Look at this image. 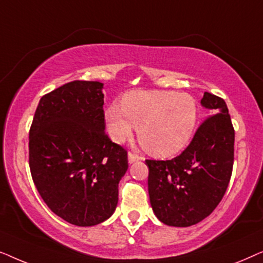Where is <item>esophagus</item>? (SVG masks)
<instances>
[{
  "mask_svg": "<svg viewBox=\"0 0 263 263\" xmlns=\"http://www.w3.org/2000/svg\"><path fill=\"white\" fill-rule=\"evenodd\" d=\"M141 159V157L140 156H138V154H135V153H133V152H129L128 153V161L129 163H134V161H136V160H140Z\"/></svg>",
  "mask_w": 263,
  "mask_h": 263,
  "instance_id": "1",
  "label": "esophagus"
}]
</instances>
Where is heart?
Wrapping results in <instances>:
<instances>
[{
  "instance_id": "b5f03b06",
  "label": "heart",
  "mask_w": 263,
  "mask_h": 263,
  "mask_svg": "<svg viewBox=\"0 0 263 263\" xmlns=\"http://www.w3.org/2000/svg\"><path fill=\"white\" fill-rule=\"evenodd\" d=\"M111 139L122 142L138 128L139 142L160 158L174 157L188 146L197 123L195 99L171 91H135L123 96L121 107L105 111Z\"/></svg>"
}]
</instances>
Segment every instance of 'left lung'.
Here are the masks:
<instances>
[{
	"label": "left lung",
	"instance_id": "left-lung-1",
	"mask_svg": "<svg viewBox=\"0 0 263 263\" xmlns=\"http://www.w3.org/2000/svg\"><path fill=\"white\" fill-rule=\"evenodd\" d=\"M201 104L212 115L189 146L171 160H146L151 206L168 226L186 228L207 218L232 175L235 129L225 100L204 92Z\"/></svg>",
	"mask_w": 263,
	"mask_h": 263
}]
</instances>
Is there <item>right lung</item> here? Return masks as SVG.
<instances>
[{
	"label": "right lung",
	"instance_id": "right-lung-1",
	"mask_svg": "<svg viewBox=\"0 0 263 263\" xmlns=\"http://www.w3.org/2000/svg\"><path fill=\"white\" fill-rule=\"evenodd\" d=\"M103 84L75 80L43 96L28 139V163L39 195L56 215L77 226L110 218L127 151L111 141Z\"/></svg>",
	"mask_w": 263,
	"mask_h": 263
}]
</instances>
